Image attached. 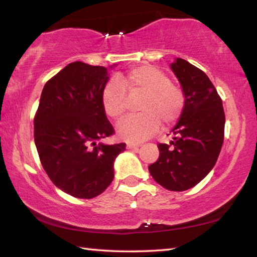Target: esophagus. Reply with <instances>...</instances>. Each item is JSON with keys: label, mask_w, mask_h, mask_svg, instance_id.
Masks as SVG:
<instances>
[{"label": "esophagus", "mask_w": 257, "mask_h": 257, "mask_svg": "<svg viewBox=\"0 0 257 257\" xmlns=\"http://www.w3.org/2000/svg\"><path fill=\"white\" fill-rule=\"evenodd\" d=\"M139 146H141V144H134V143H128L127 149L128 150H137Z\"/></svg>", "instance_id": "34e87169"}]
</instances>
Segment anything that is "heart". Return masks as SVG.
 <instances>
[{"label":"heart","instance_id":"b5f03b06","mask_svg":"<svg viewBox=\"0 0 257 257\" xmlns=\"http://www.w3.org/2000/svg\"><path fill=\"white\" fill-rule=\"evenodd\" d=\"M141 94L139 113L127 116L118 125L119 136L127 142L139 143L158 132L160 122L164 128L175 124L184 113L186 95L173 85L167 73L159 68L143 64L129 69L118 80L104 86L101 95L103 110L113 120L122 118L127 93Z\"/></svg>","mask_w":257,"mask_h":257}]
</instances>
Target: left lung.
Wrapping results in <instances>:
<instances>
[{
    "mask_svg": "<svg viewBox=\"0 0 257 257\" xmlns=\"http://www.w3.org/2000/svg\"><path fill=\"white\" fill-rule=\"evenodd\" d=\"M186 95V106L172 129L170 144L158 145L159 159L149 167L165 189L187 190L207 176L219 158L224 139L222 99L205 72L177 59L171 64Z\"/></svg>",
    "mask_w": 257,
    "mask_h": 257,
    "instance_id": "1",
    "label": "left lung"
}]
</instances>
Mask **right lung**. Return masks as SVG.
Here are the masks:
<instances>
[{
    "label": "right lung",
    "instance_id": "obj_1",
    "mask_svg": "<svg viewBox=\"0 0 257 257\" xmlns=\"http://www.w3.org/2000/svg\"><path fill=\"white\" fill-rule=\"evenodd\" d=\"M106 68L80 61L68 64L43 88L34 118L41 163L53 184L77 198H94L113 180V162L124 143L97 144L114 134L101 95Z\"/></svg>",
    "mask_w": 257,
    "mask_h": 257
}]
</instances>
